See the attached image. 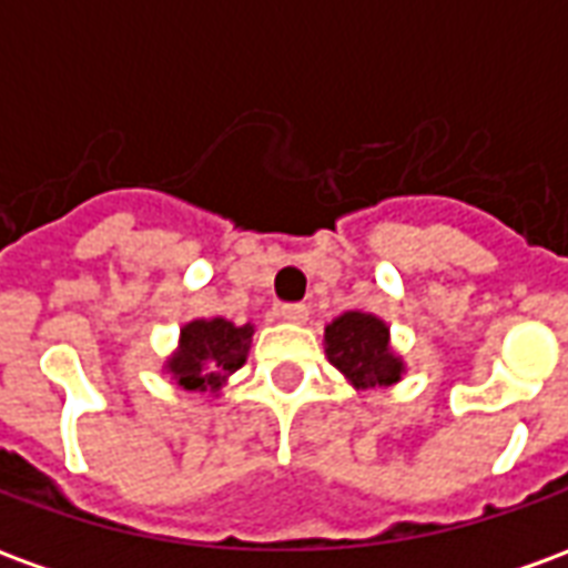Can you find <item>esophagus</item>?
<instances>
[{
    "label": "esophagus",
    "instance_id": "34e87169",
    "mask_svg": "<svg viewBox=\"0 0 568 568\" xmlns=\"http://www.w3.org/2000/svg\"><path fill=\"white\" fill-rule=\"evenodd\" d=\"M276 316L285 322H295V325H301V322L310 320V310L307 304H283V307L276 310Z\"/></svg>",
    "mask_w": 568,
    "mask_h": 568
}]
</instances>
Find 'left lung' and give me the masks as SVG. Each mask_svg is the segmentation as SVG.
<instances>
[{
	"instance_id": "obj_1",
	"label": "left lung",
	"mask_w": 568,
	"mask_h": 568,
	"mask_svg": "<svg viewBox=\"0 0 568 568\" xmlns=\"http://www.w3.org/2000/svg\"><path fill=\"white\" fill-rule=\"evenodd\" d=\"M325 356L356 389L393 386L407 371L389 344V325L362 310L341 313L325 325Z\"/></svg>"
}]
</instances>
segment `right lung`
Listing matches in <instances>:
<instances>
[{"instance_id": "1", "label": "right lung", "mask_w": 568, "mask_h": 568, "mask_svg": "<svg viewBox=\"0 0 568 568\" xmlns=\"http://www.w3.org/2000/svg\"><path fill=\"white\" fill-rule=\"evenodd\" d=\"M255 325H234V322L212 316V320H191L179 332V346L166 358L163 371L187 393L219 395L227 377L246 365Z\"/></svg>"}]
</instances>
